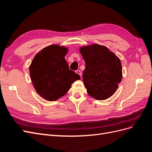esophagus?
Instances as JSON below:
<instances>
[{"instance_id":"esophagus-1","label":"esophagus","mask_w":152,"mask_h":152,"mask_svg":"<svg viewBox=\"0 0 152 152\" xmlns=\"http://www.w3.org/2000/svg\"><path fill=\"white\" fill-rule=\"evenodd\" d=\"M76 73H77V74H79L81 77V78H82V72L80 70H77Z\"/></svg>"}]
</instances>
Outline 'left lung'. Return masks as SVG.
I'll list each match as a JSON object with an SVG mask.
<instances>
[{
	"mask_svg": "<svg viewBox=\"0 0 152 152\" xmlns=\"http://www.w3.org/2000/svg\"><path fill=\"white\" fill-rule=\"evenodd\" d=\"M80 52L86 63L82 80L87 94L98 100L111 97L122 80L120 59L107 47L97 44L82 47Z\"/></svg>",
	"mask_w": 152,
	"mask_h": 152,
	"instance_id": "obj_1",
	"label": "left lung"
}]
</instances>
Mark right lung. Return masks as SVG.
<instances>
[{
  "instance_id": "obj_1",
  "label": "right lung",
  "mask_w": 152,
  "mask_h": 152,
  "mask_svg": "<svg viewBox=\"0 0 152 152\" xmlns=\"http://www.w3.org/2000/svg\"><path fill=\"white\" fill-rule=\"evenodd\" d=\"M68 49L50 45L36 54L30 66V75L37 93L48 101L65 95L80 77L69 69L65 56Z\"/></svg>"
}]
</instances>
